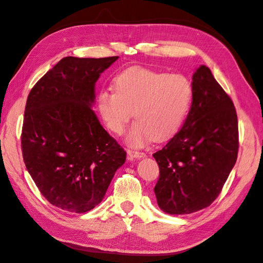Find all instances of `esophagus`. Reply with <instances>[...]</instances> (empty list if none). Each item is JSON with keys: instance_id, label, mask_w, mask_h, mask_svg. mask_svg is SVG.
I'll return each instance as SVG.
<instances>
[{"instance_id": "1", "label": "esophagus", "mask_w": 263, "mask_h": 263, "mask_svg": "<svg viewBox=\"0 0 263 263\" xmlns=\"http://www.w3.org/2000/svg\"><path fill=\"white\" fill-rule=\"evenodd\" d=\"M127 155H128V158L130 159V160H132V159L146 157V154L142 153V151H136V150H132V149L127 150Z\"/></svg>"}]
</instances>
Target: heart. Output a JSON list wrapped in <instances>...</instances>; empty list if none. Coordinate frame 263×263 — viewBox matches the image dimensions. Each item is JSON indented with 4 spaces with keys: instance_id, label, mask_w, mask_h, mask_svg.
I'll use <instances>...</instances> for the list:
<instances>
[{
    "instance_id": "obj_1",
    "label": "heart",
    "mask_w": 263,
    "mask_h": 263,
    "mask_svg": "<svg viewBox=\"0 0 263 263\" xmlns=\"http://www.w3.org/2000/svg\"><path fill=\"white\" fill-rule=\"evenodd\" d=\"M193 99V86L181 73L132 67L114 78V92L103 90L98 107L107 128L124 134L134 113L137 121L127 135L133 147L164 140L184 123Z\"/></svg>"
}]
</instances>
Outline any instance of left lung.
I'll return each mask as SVG.
<instances>
[{"mask_svg": "<svg viewBox=\"0 0 263 263\" xmlns=\"http://www.w3.org/2000/svg\"><path fill=\"white\" fill-rule=\"evenodd\" d=\"M193 101L182 128L153 156L159 165V208L174 215L194 213L216 200L239 148L236 108L229 95L201 66L193 74Z\"/></svg>", "mask_w": 263, "mask_h": 263, "instance_id": "8db88e82", "label": "left lung"}]
</instances>
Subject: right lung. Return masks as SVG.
Returning a JSON list of instances; mask_svg holds the SVG:
<instances>
[{"mask_svg":"<svg viewBox=\"0 0 263 263\" xmlns=\"http://www.w3.org/2000/svg\"><path fill=\"white\" fill-rule=\"evenodd\" d=\"M117 58H62L28 94L23 159L44 197L61 210L94 209L126 160L91 109L95 82Z\"/></svg>","mask_w":263,"mask_h":263,"instance_id":"add662e5","label":"right lung"}]
</instances>
